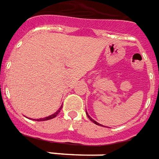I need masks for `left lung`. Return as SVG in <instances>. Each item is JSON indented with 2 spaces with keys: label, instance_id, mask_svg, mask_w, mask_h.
Returning a JSON list of instances; mask_svg holds the SVG:
<instances>
[{
  "label": "left lung",
  "instance_id": "8db88e82",
  "mask_svg": "<svg viewBox=\"0 0 159 159\" xmlns=\"http://www.w3.org/2000/svg\"><path fill=\"white\" fill-rule=\"evenodd\" d=\"M85 112H86V111H85ZM86 115H87V116H88V118H89V119H90V120H91V121H92V122H94L95 124L98 125V126H102V127H103V125H101V124H100V123H98V122H97V121H94V120H93V119H92V118L90 116H89L88 113H87V112H86ZM107 128H108V127H107Z\"/></svg>",
  "mask_w": 159,
  "mask_h": 159
}]
</instances>
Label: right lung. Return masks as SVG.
Returning a JSON list of instances; mask_svg holds the SVG:
<instances>
[{
    "instance_id": "1",
    "label": "right lung",
    "mask_w": 159,
    "mask_h": 159,
    "mask_svg": "<svg viewBox=\"0 0 159 159\" xmlns=\"http://www.w3.org/2000/svg\"><path fill=\"white\" fill-rule=\"evenodd\" d=\"M61 108H62V106L60 107V109L56 112H55V113L53 114V115H50V116H46V117L44 118H39V119H34V121H47V120H50V119H52V118H55L58 115V114L60 113V111H61Z\"/></svg>"
}]
</instances>
